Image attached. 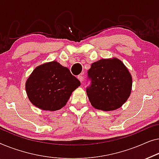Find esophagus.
<instances>
[{
	"mask_svg": "<svg viewBox=\"0 0 159 159\" xmlns=\"http://www.w3.org/2000/svg\"><path fill=\"white\" fill-rule=\"evenodd\" d=\"M78 79H79V80H80V82H83V79H84V76H83V74L81 73V74H80L78 75Z\"/></svg>",
	"mask_w": 159,
	"mask_h": 159,
	"instance_id": "34e87169",
	"label": "esophagus"
}]
</instances>
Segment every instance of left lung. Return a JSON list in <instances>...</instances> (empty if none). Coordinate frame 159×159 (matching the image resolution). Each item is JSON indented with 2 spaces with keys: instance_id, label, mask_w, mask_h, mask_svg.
<instances>
[{
  "instance_id": "obj_1",
  "label": "left lung",
  "mask_w": 159,
  "mask_h": 159,
  "mask_svg": "<svg viewBox=\"0 0 159 159\" xmlns=\"http://www.w3.org/2000/svg\"><path fill=\"white\" fill-rule=\"evenodd\" d=\"M91 84L86 93L94 108L111 111L120 108L131 93L132 76L117 58L102 59L91 64L88 70Z\"/></svg>"
}]
</instances>
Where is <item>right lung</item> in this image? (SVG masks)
I'll return each instance as SVG.
<instances>
[{"label": "right lung", "instance_id": "right-lung-1", "mask_svg": "<svg viewBox=\"0 0 159 159\" xmlns=\"http://www.w3.org/2000/svg\"><path fill=\"white\" fill-rule=\"evenodd\" d=\"M80 85V80L68 68L52 61L33 70L26 82V91L34 106L42 110L56 111L66 104Z\"/></svg>", "mask_w": 159, "mask_h": 159}]
</instances>
